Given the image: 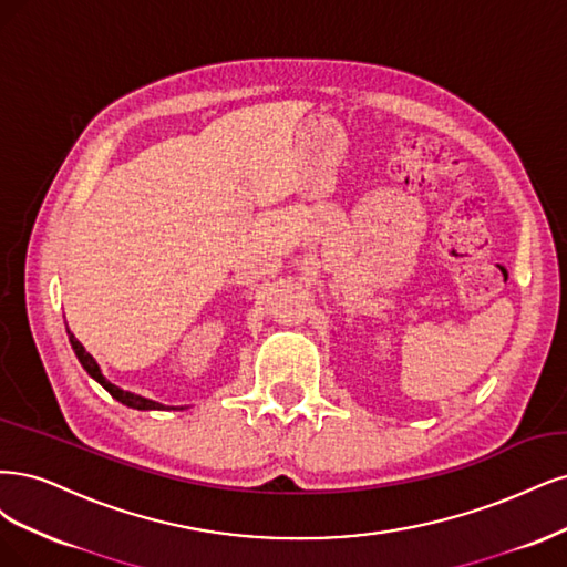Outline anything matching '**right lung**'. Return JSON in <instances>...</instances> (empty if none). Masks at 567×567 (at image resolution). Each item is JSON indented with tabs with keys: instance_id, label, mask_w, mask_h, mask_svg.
<instances>
[{
	"instance_id": "obj_1",
	"label": "right lung",
	"mask_w": 567,
	"mask_h": 567,
	"mask_svg": "<svg viewBox=\"0 0 567 567\" xmlns=\"http://www.w3.org/2000/svg\"><path fill=\"white\" fill-rule=\"evenodd\" d=\"M68 339H70V346H72V351H75V355H78L80 364H82V368L86 370V374H89L91 379H96L107 393H111L115 400H120L122 405H126V408H134V410H188V408H184V405H181V408H174V405H162V403H157V400L143 398V395H136V393H132V391H124V389L115 386L113 381H107V379L103 377V372H101V368H99V362L94 360V355L86 353L84 346L75 339V334H72L70 330H68Z\"/></svg>"
}]
</instances>
